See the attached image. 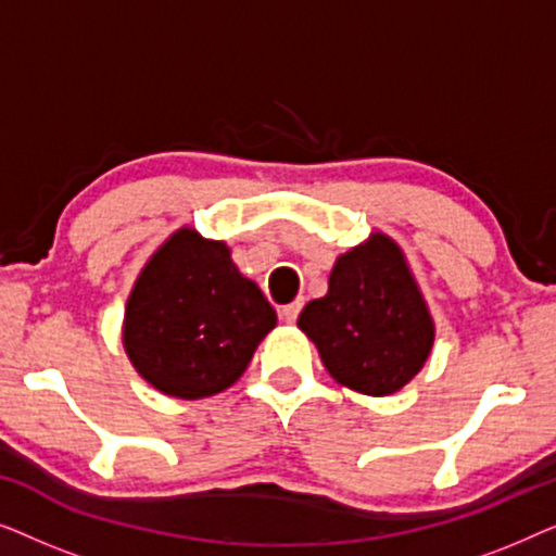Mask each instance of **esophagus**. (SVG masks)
Masks as SVG:
<instances>
[{
	"mask_svg": "<svg viewBox=\"0 0 556 556\" xmlns=\"http://www.w3.org/2000/svg\"><path fill=\"white\" fill-rule=\"evenodd\" d=\"M301 308H303V301H293V303H288V306H280V318L288 324H293L295 318H299Z\"/></svg>",
	"mask_w": 556,
	"mask_h": 556,
	"instance_id": "34e87169",
	"label": "esophagus"
}]
</instances>
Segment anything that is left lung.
<instances>
[{
  "label": "left lung",
  "mask_w": 556,
  "mask_h": 556,
  "mask_svg": "<svg viewBox=\"0 0 556 556\" xmlns=\"http://www.w3.org/2000/svg\"><path fill=\"white\" fill-rule=\"evenodd\" d=\"M299 326L337 382L375 397L402 390L435 339L405 257L384 235L339 257L329 293L306 303Z\"/></svg>",
  "instance_id": "1"
}]
</instances>
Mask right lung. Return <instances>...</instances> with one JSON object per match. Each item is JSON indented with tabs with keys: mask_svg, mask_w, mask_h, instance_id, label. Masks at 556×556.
Returning a JSON list of instances; mask_svg holds the SVG:
<instances>
[{
	"mask_svg": "<svg viewBox=\"0 0 556 556\" xmlns=\"http://www.w3.org/2000/svg\"><path fill=\"white\" fill-rule=\"evenodd\" d=\"M276 326L225 242L179 230L156 250L126 306L128 359L159 392L200 400L230 387Z\"/></svg>",
	"mask_w": 556,
	"mask_h": 556,
	"instance_id": "1",
	"label": "right lung"
}]
</instances>
